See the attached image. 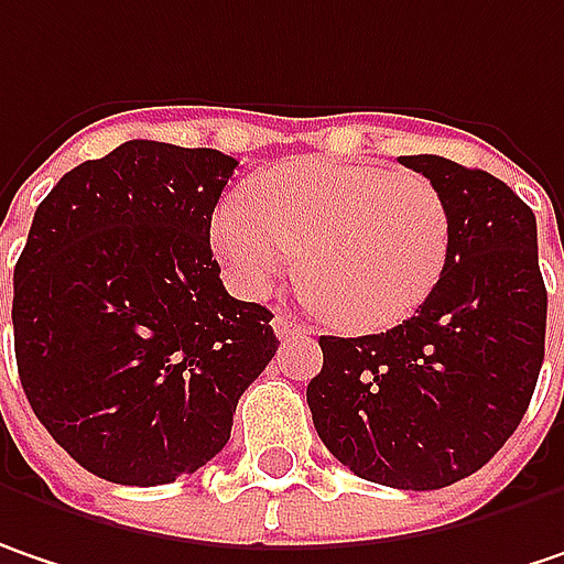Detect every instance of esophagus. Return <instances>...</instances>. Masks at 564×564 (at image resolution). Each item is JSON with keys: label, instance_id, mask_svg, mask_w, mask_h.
Wrapping results in <instances>:
<instances>
[{"label": "esophagus", "instance_id": "1", "mask_svg": "<svg viewBox=\"0 0 564 564\" xmlns=\"http://www.w3.org/2000/svg\"><path fill=\"white\" fill-rule=\"evenodd\" d=\"M274 332H278V338H310L313 335V328L303 325L293 313L274 315Z\"/></svg>", "mask_w": 564, "mask_h": 564}]
</instances>
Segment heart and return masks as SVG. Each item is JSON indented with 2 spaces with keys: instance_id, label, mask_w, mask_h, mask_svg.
<instances>
[{
  "instance_id": "heart-1",
  "label": "heart",
  "mask_w": 564,
  "mask_h": 564,
  "mask_svg": "<svg viewBox=\"0 0 564 564\" xmlns=\"http://www.w3.org/2000/svg\"><path fill=\"white\" fill-rule=\"evenodd\" d=\"M449 236L447 200L424 175L315 155L261 172L210 219L239 293H268L300 258L303 290L348 332L392 328L421 310L447 271Z\"/></svg>"
}]
</instances>
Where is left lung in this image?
Listing matches in <instances>:
<instances>
[{"mask_svg":"<svg viewBox=\"0 0 564 564\" xmlns=\"http://www.w3.org/2000/svg\"><path fill=\"white\" fill-rule=\"evenodd\" d=\"M399 162L447 200V271L402 325L322 335L306 402L354 476L431 491L473 476L517 431L543 367L546 283L536 216L508 184L444 155Z\"/></svg>","mask_w":564,"mask_h":564,"instance_id":"obj_1","label":"left lung"}]
</instances>
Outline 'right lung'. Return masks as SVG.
<instances>
[{
  "label": "right lung",
  "instance_id": "add662e5",
  "mask_svg": "<svg viewBox=\"0 0 564 564\" xmlns=\"http://www.w3.org/2000/svg\"><path fill=\"white\" fill-rule=\"evenodd\" d=\"M239 162L120 143L41 200L15 264V360L37 421L83 469L165 485L226 447L278 350L264 306L226 293L210 219Z\"/></svg>",
  "mask_w": 564,
  "mask_h": 564
}]
</instances>
